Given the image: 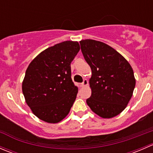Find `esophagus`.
Segmentation results:
<instances>
[{"instance_id": "1", "label": "esophagus", "mask_w": 153, "mask_h": 153, "mask_svg": "<svg viewBox=\"0 0 153 153\" xmlns=\"http://www.w3.org/2000/svg\"><path fill=\"white\" fill-rule=\"evenodd\" d=\"M87 85H88V81L86 79H84V81H83V83H81V87H84V86H86Z\"/></svg>"}]
</instances>
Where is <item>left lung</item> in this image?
<instances>
[{"instance_id":"1","label":"left lung","mask_w":153,"mask_h":153,"mask_svg":"<svg viewBox=\"0 0 153 153\" xmlns=\"http://www.w3.org/2000/svg\"><path fill=\"white\" fill-rule=\"evenodd\" d=\"M80 44L92 70V95L86 104L103 118L119 115L130 101L135 86L132 67L119 52L104 43L86 39Z\"/></svg>"}]
</instances>
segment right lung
I'll use <instances>...</instances> for the list:
<instances>
[{
    "label": "right lung",
    "instance_id": "obj_1",
    "mask_svg": "<svg viewBox=\"0 0 153 153\" xmlns=\"http://www.w3.org/2000/svg\"><path fill=\"white\" fill-rule=\"evenodd\" d=\"M79 50L77 41H64L41 52L27 67L23 94L39 119L56 124L69 114L78 91L71 78L70 64Z\"/></svg>",
    "mask_w": 153,
    "mask_h": 153
}]
</instances>
